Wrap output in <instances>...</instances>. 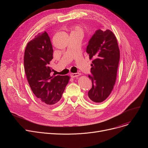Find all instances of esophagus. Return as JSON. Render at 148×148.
<instances>
[{
  "label": "esophagus",
  "mask_w": 148,
  "mask_h": 148,
  "mask_svg": "<svg viewBox=\"0 0 148 148\" xmlns=\"http://www.w3.org/2000/svg\"><path fill=\"white\" fill-rule=\"evenodd\" d=\"M80 75V73H71L70 74V76H71V77H72V78H74V77H78Z\"/></svg>",
  "instance_id": "34e87169"
}]
</instances>
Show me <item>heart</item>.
Here are the masks:
<instances>
[{
	"label": "heart",
	"instance_id": "obj_1",
	"mask_svg": "<svg viewBox=\"0 0 148 148\" xmlns=\"http://www.w3.org/2000/svg\"><path fill=\"white\" fill-rule=\"evenodd\" d=\"M71 33H80L83 34V29L79 26H74L72 27Z\"/></svg>",
	"mask_w": 148,
	"mask_h": 148
}]
</instances>
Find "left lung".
I'll return each instance as SVG.
<instances>
[{
	"mask_svg": "<svg viewBox=\"0 0 148 148\" xmlns=\"http://www.w3.org/2000/svg\"><path fill=\"white\" fill-rule=\"evenodd\" d=\"M86 52L89 59H94L88 97L94 102H103L110 94L117 75L120 52L116 36L110 30H97L88 42Z\"/></svg>",
	"mask_w": 148,
	"mask_h": 148,
	"instance_id": "1",
	"label": "left lung"
}]
</instances>
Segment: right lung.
Listing matches in <instances>:
<instances>
[{
    "mask_svg": "<svg viewBox=\"0 0 148 148\" xmlns=\"http://www.w3.org/2000/svg\"><path fill=\"white\" fill-rule=\"evenodd\" d=\"M53 47L46 32L39 33L29 41L24 56L25 71L35 95L44 103L54 105L62 98L69 77L51 75Z\"/></svg>",
    "mask_w": 148,
    "mask_h": 148,
    "instance_id": "obj_1",
    "label": "right lung"
}]
</instances>
